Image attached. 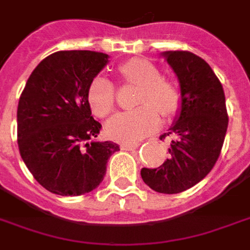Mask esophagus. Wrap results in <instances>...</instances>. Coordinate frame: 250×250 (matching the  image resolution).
<instances>
[{
	"label": "esophagus",
	"mask_w": 250,
	"mask_h": 250,
	"mask_svg": "<svg viewBox=\"0 0 250 250\" xmlns=\"http://www.w3.org/2000/svg\"><path fill=\"white\" fill-rule=\"evenodd\" d=\"M139 147V143H123L122 148L123 149H135Z\"/></svg>",
	"instance_id": "obj_1"
}]
</instances>
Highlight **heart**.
Wrapping results in <instances>:
<instances>
[{
  "label": "heart",
  "mask_w": 250,
  "mask_h": 250,
  "mask_svg": "<svg viewBox=\"0 0 250 250\" xmlns=\"http://www.w3.org/2000/svg\"><path fill=\"white\" fill-rule=\"evenodd\" d=\"M123 81L140 88L135 104L136 110L119 112L106 123L108 138L118 142H135L158 130L159 112L171 116L180 106V92L172 82L163 78L162 73L152 63L135 58L119 67ZM87 101L95 115L107 116L114 110L116 90L114 83L104 77H97L90 83Z\"/></svg>",
  "instance_id": "1"
}]
</instances>
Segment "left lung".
<instances>
[{
  "instance_id": "8db88e82",
  "label": "left lung",
  "mask_w": 250,
  "mask_h": 250,
  "mask_svg": "<svg viewBox=\"0 0 250 250\" xmlns=\"http://www.w3.org/2000/svg\"><path fill=\"white\" fill-rule=\"evenodd\" d=\"M180 83V111L166 134L171 156L158 168H142L147 186L159 193H180L201 182L217 162L228 128L225 95L204 59L189 51L162 53Z\"/></svg>"
}]
</instances>
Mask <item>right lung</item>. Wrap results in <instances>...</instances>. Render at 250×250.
<instances>
[{
  "label": "right lung",
  "mask_w": 250,
  "mask_h": 250,
  "mask_svg": "<svg viewBox=\"0 0 250 250\" xmlns=\"http://www.w3.org/2000/svg\"><path fill=\"white\" fill-rule=\"evenodd\" d=\"M108 55L88 50L57 51L34 68L17 110V140L23 163L51 193L79 196L95 189L114 142H97L102 125L91 116L90 83Z\"/></svg>",
  "instance_id": "right-lung-1"
}]
</instances>
